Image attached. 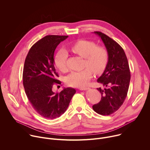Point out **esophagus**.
Segmentation results:
<instances>
[{"instance_id":"obj_1","label":"esophagus","mask_w":150,"mask_h":150,"mask_svg":"<svg viewBox=\"0 0 150 150\" xmlns=\"http://www.w3.org/2000/svg\"><path fill=\"white\" fill-rule=\"evenodd\" d=\"M79 89L81 90V91H86V90L89 89V88H87V87H82V88H80Z\"/></svg>"}]
</instances>
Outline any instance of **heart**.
Instances as JSON below:
<instances>
[{
    "label": "heart",
    "mask_w": 150,
    "mask_h": 150,
    "mask_svg": "<svg viewBox=\"0 0 150 150\" xmlns=\"http://www.w3.org/2000/svg\"><path fill=\"white\" fill-rule=\"evenodd\" d=\"M71 51L85 58L86 68L81 71H74L66 77V83L71 87H81L88 84L92 77V70L96 74L102 73L107 64L108 53L102 46H98L93 42L80 40L70 46ZM68 53L65 49L58 51L54 59V63L58 70L65 71L67 70V60Z\"/></svg>",
    "instance_id": "heart-1"
}]
</instances>
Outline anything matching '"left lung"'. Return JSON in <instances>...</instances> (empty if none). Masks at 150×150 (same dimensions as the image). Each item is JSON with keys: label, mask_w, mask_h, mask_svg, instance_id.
Returning <instances> with one entry per match:
<instances>
[{"label": "left lung", "mask_w": 150, "mask_h": 150, "mask_svg": "<svg viewBox=\"0 0 150 150\" xmlns=\"http://www.w3.org/2000/svg\"><path fill=\"white\" fill-rule=\"evenodd\" d=\"M100 37L108 53L106 68L97 81L106 88L97 89L101 93V101L92 106L99 114L110 115L117 111L127 96L130 72L123 49L115 41L100 31H94Z\"/></svg>", "instance_id": "left-lung-1"}]
</instances>
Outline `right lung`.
<instances>
[{
  "label": "right lung",
  "mask_w": 150,
  "mask_h": 150,
  "mask_svg": "<svg viewBox=\"0 0 150 150\" xmlns=\"http://www.w3.org/2000/svg\"><path fill=\"white\" fill-rule=\"evenodd\" d=\"M68 36L48 35L33 45L26 57L23 73V85L33 108L42 117L54 119L67 109L76 90L64 88L59 93L52 89L61 84L54 66V52Z\"/></svg>",
  "instance_id": "1"
}]
</instances>
